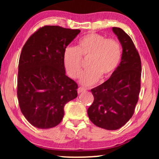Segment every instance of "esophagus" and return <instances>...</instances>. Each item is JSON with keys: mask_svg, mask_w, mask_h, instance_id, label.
<instances>
[{"mask_svg": "<svg viewBox=\"0 0 159 159\" xmlns=\"http://www.w3.org/2000/svg\"><path fill=\"white\" fill-rule=\"evenodd\" d=\"M85 90H86L85 88H82V87H80V88L77 89V93H81L82 92H84V91H85Z\"/></svg>", "mask_w": 159, "mask_h": 159, "instance_id": "esophagus-1", "label": "esophagus"}]
</instances>
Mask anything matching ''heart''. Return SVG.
<instances>
[{"instance_id": "b5f03b06", "label": "heart", "mask_w": 159, "mask_h": 159, "mask_svg": "<svg viewBox=\"0 0 159 159\" xmlns=\"http://www.w3.org/2000/svg\"><path fill=\"white\" fill-rule=\"evenodd\" d=\"M82 58H88V68L82 72L80 82L83 85H91L101 77L108 79L116 70L121 59V44L114 39L90 32L80 39L76 48H66L63 63L66 74L72 79H78L81 75Z\"/></svg>"}]
</instances>
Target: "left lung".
<instances>
[{
	"mask_svg": "<svg viewBox=\"0 0 159 159\" xmlns=\"http://www.w3.org/2000/svg\"><path fill=\"white\" fill-rule=\"evenodd\" d=\"M112 30L122 46L121 61L109 79L91 90L94 101L88 109L90 121L108 130L123 127L134 114L141 78V60L133 41L121 28Z\"/></svg>",
	"mask_w": 159,
	"mask_h": 159,
	"instance_id": "8db88e82",
	"label": "left lung"
}]
</instances>
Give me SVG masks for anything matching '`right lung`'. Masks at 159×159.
Returning <instances> with one entry per match:
<instances>
[{"instance_id": "1", "label": "right lung", "mask_w": 159, "mask_h": 159, "mask_svg": "<svg viewBox=\"0 0 159 159\" xmlns=\"http://www.w3.org/2000/svg\"><path fill=\"white\" fill-rule=\"evenodd\" d=\"M80 32L59 26H44L30 37L19 61L17 97L21 111L32 126L49 129L64 115V106L77 97L78 85L67 77L65 49Z\"/></svg>"}]
</instances>
